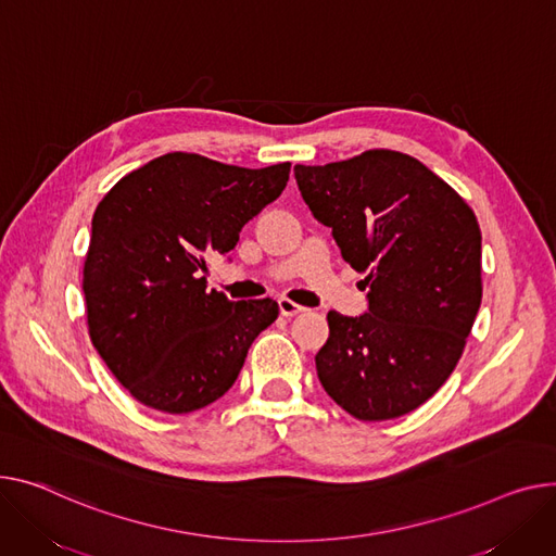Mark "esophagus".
<instances>
[{"label": "esophagus", "instance_id": "1", "mask_svg": "<svg viewBox=\"0 0 556 556\" xmlns=\"http://www.w3.org/2000/svg\"><path fill=\"white\" fill-rule=\"evenodd\" d=\"M304 311H306L304 306L294 304L292 300H286V298L279 300V313H281L283 317H294V315H300V313H304Z\"/></svg>", "mask_w": 556, "mask_h": 556}]
</instances>
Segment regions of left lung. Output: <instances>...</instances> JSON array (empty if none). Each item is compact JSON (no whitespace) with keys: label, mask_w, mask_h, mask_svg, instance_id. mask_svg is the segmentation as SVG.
<instances>
[{"label":"left lung","mask_w":556,"mask_h":556,"mask_svg":"<svg viewBox=\"0 0 556 556\" xmlns=\"http://www.w3.org/2000/svg\"><path fill=\"white\" fill-rule=\"evenodd\" d=\"M294 178L368 286V313L326 315L328 340L315 355L321 387L364 422L418 409L452 376L483 298L473 210L420 161L391 150L294 165Z\"/></svg>","instance_id":"left-lung-1"}]
</instances>
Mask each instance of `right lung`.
<instances>
[{
	"label": "right lung",
	"mask_w": 556,
	"mask_h": 556,
	"mask_svg": "<svg viewBox=\"0 0 556 556\" xmlns=\"http://www.w3.org/2000/svg\"><path fill=\"white\" fill-rule=\"evenodd\" d=\"M288 174L290 163L248 169L172 152L98 203L83 268L89 338L144 406L192 414L218 400L277 319V302H230L203 273L283 192Z\"/></svg>",
	"instance_id": "1"
}]
</instances>
